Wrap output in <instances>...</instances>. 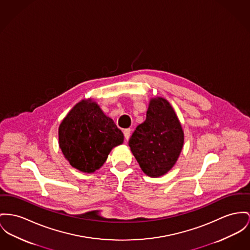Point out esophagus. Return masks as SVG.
<instances>
[{"instance_id":"1","label":"esophagus","mask_w":250,"mask_h":250,"mask_svg":"<svg viewBox=\"0 0 250 250\" xmlns=\"http://www.w3.org/2000/svg\"><path fill=\"white\" fill-rule=\"evenodd\" d=\"M123 133H124L125 138L128 140V139L130 138V135H131V129H125V130L123 131Z\"/></svg>"}]
</instances>
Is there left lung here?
<instances>
[{
    "instance_id": "left-lung-1",
    "label": "left lung",
    "mask_w": 250,
    "mask_h": 250,
    "mask_svg": "<svg viewBox=\"0 0 250 250\" xmlns=\"http://www.w3.org/2000/svg\"><path fill=\"white\" fill-rule=\"evenodd\" d=\"M183 143L181 124L170 104L162 98L150 100L146 120L129 140L141 169L150 177L162 176L173 167Z\"/></svg>"
}]
</instances>
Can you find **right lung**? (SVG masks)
Returning a JSON list of instances; mask_svg holds the SVG:
<instances>
[{
    "label": "right lung",
    "instance_id": "obj_1",
    "mask_svg": "<svg viewBox=\"0 0 250 250\" xmlns=\"http://www.w3.org/2000/svg\"><path fill=\"white\" fill-rule=\"evenodd\" d=\"M123 137L113 119L91 100L78 103L59 128L60 147L65 158L71 166L88 173L104 164Z\"/></svg>",
    "mask_w": 250,
    "mask_h": 250
}]
</instances>
